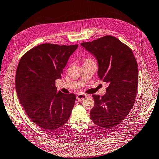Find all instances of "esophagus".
Returning <instances> with one entry per match:
<instances>
[{"label": "esophagus", "mask_w": 159, "mask_h": 159, "mask_svg": "<svg viewBox=\"0 0 159 159\" xmlns=\"http://www.w3.org/2000/svg\"><path fill=\"white\" fill-rule=\"evenodd\" d=\"M85 98H87V95H86V94L80 93V94H78L77 95V99H78L79 101H82L84 99H85Z\"/></svg>", "instance_id": "obj_1"}]
</instances>
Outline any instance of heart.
<instances>
[{
    "label": "heart",
    "instance_id": "heart-1",
    "mask_svg": "<svg viewBox=\"0 0 159 159\" xmlns=\"http://www.w3.org/2000/svg\"><path fill=\"white\" fill-rule=\"evenodd\" d=\"M88 60H90V59H85V60H84V62L86 61H88Z\"/></svg>",
    "mask_w": 159,
    "mask_h": 159
}]
</instances>
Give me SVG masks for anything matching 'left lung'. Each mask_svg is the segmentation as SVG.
I'll return each mask as SVG.
<instances>
[{"label": "left lung", "instance_id": "1", "mask_svg": "<svg viewBox=\"0 0 159 159\" xmlns=\"http://www.w3.org/2000/svg\"><path fill=\"white\" fill-rule=\"evenodd\" d=\"M81 45L96 57L98 75L108 84L105 95H93L91 120L105 129H112L127 117L134 105L138 85L137 61L131 48L111 35Z\"/></svg>", "mask_w": 159, "mask_h": 159}]
</instances>
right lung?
Returning a JSON list of instances; mask_svg holds the SVG:
<instances>
[{"label":"right lung","mask_w":159,"mask_h":159,"mask_svg":"<svg viewBox=\"0 0 159 159\" xmlns=\"http://www.w3.org/2000/svg\"><path fill=\"white\" fill-rule=\"evenodd\" d=\"M77 47L46 43L27 51L19 61L15 83L20 102L28 117L46 131L64 125L74 108L75 94L57 93L55 81Z\"/></svg>","instance_id":"1"}]
</instances>
